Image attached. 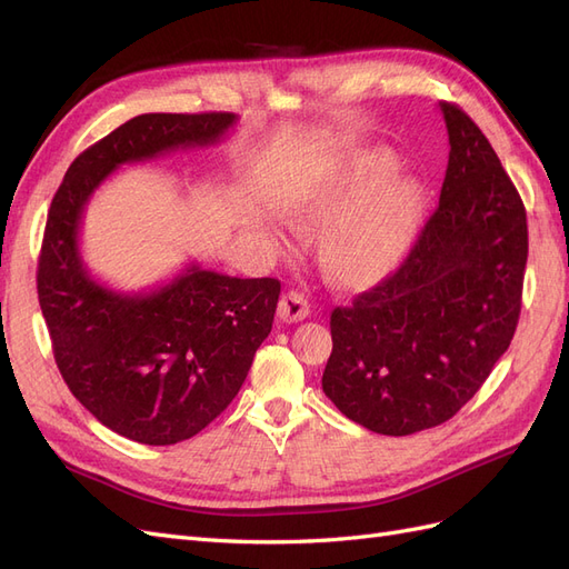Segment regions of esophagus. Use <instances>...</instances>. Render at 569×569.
I'll return each mask as SVG.
<instances>
[{"label": "esophagus", "instance_id": "1", "mask_svg": "<svg viewBox=\"0 0 569 569\" xmlns=\"http://www.w3.org/2000/svg\"><path fill=\"white\" fill-rule=\"evenodd\" d=\"M311 313V303L301 295V291H287V295L278 303V318L282 322H299Z\"/></svg>", "mask_w": 569, "mask_h": 569}]
</instances>
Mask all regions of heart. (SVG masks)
Masks as SVG:
<instances>
[{
	"mask_svg": "<svg viewBox=\"0 0 569 569\" xmlns=\"http://www.w3.org/2000/svg\"><path fill=\"white\" fill-rule=\"evenodd\" d=\"M396 163L372 153L291 192L282 209L289 220L311 222L337 216L322 237V261L341 282L363 284L382 278L416 237L422 199L416 182L391 178ZM263 230L266 222H261Z\"/></svg>",
	"mask_w": 569,
	"mask_h": 569,
	"instance_id": "obj_1",
	"label": "heart"
}]
</instances>
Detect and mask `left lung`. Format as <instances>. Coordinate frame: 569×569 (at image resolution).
<instances>
[{"mask_svg":"<svg viewBox=\"0 0 569 569\" xmlns=\"http://www.w3.org/2000/svg\"><path fill=\"white\" fill-rule=\"evenodd\" d=\"M439 109L451 151L437 211L399 270L330 318L322 391L387 437L453 418L508 351L522 306L525 203L475 120Z\"/></svg>","mask_w":569,"mask_h":569,"instance_id":"1","label":"left lung"}]
</instances>
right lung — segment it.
Returning a JSON list of instances; mask_svg holds the SVG:
<instances>
[{"label": "right lung", "mask_w": 569, "mask_h": 569, "mask_svg": "<svg viewBox=\"0 0 569 569\" xmlns=\"http://www.w3.org/2000/svg\"><path fill=\"white\" fill-rule=\"evenodd\" d=\"M234 126L232 113L130 118L80 153L51 199L38 297L57 366L101 425L137 443L184 441L230 406L272 330L280 282L189 263L149 291H118L82 261L84 206L120 166L216 147Z\"/></svg>", "instance_id": "right-lung-1"}]
</instances>
